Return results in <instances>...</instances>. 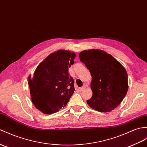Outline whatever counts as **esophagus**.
Returning <instances> with one entry per match:
<instances>
[{"instance_id": "obj_1", "label": "esophagus", "mask_w": 147, "mask_h": 147, "mask_svg": "<svg viewBox=\"0 0 147 147\" xmlns=\"http://www.w3.org/2000/svg\"><path fill=\"white\" fill-rule=\"evenodd\" d=\"M85 89H86V86H85L84 85L83 86H82V87H81V88H80V90L81 91H83V90H85Z\"/></svg>"}]
</instances>
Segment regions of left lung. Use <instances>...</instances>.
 Masks as SVG:
<instances>
[{
  "instance_id": "1",
  "label": "left lung",
  "mask_w": 147,
  "mask_h": 147,
  "mask_svg": "<svg viewBox=\"0 0 147 147\" xmlns=\"http://www.w3.org/2000/svg\"><path fill=\"white\" fill-rule=\"evenodd\" d=\"M80 59L90 71L93 95L87 103L100 112H110L121 103L128 89L125 68L111 54L100 49L84 50Z\"/></svg>"
}]
</instances>
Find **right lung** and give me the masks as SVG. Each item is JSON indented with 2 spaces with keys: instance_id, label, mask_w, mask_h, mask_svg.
<instances>
[{
  "instance_id": "add662e5",
  "label": "right lung",
  "mask_w": 147,
  "mask_h": 147,
  "mask_svg": "<svg viewBox=\"0 0 147 147\" xmlns=\"http://www.w3.org/2000/svg\"><path fill=\"white\" fill-rule=\"evenodd\" d=\"M76 54L59 50L51 53L29 75L28 84L36 108L50 115L64 108L74 92V80L68 67L74 64Z\"/></svg>"
}]
</instances>
